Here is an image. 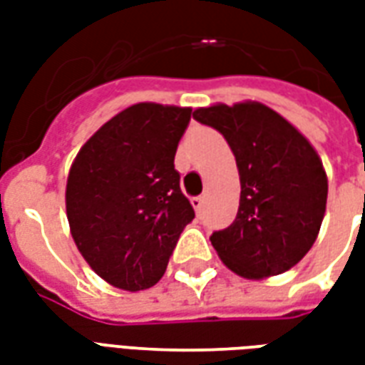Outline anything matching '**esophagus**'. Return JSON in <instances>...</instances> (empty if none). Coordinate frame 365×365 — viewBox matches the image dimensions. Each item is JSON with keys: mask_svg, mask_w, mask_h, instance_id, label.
I'll return each mask as SVG.
<instances>
[{"mask_svg": "<svg viewBox=\"0 0 365 365\" xmlns=\"http://www.w3.org/2000/svg\"><path fill=\"white\" fill-rule=\"evenodd\" d=\"M205 195H199V197H193L191 199V205L195 209V213L201 215L203 213V207H205Z\"/></svg>", "mask_w": 365, "mask_h": 365, "instance_id": "34e87169", "label": "esophagus"}]
</instances>
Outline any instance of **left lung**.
<instances>
[{
    "label": "left lung",
    "mask_w": 365,
    "mask_h": 365,
    "mask_svg": "<svg viewBox=\"0 0 365 365\" xmlns=\"http://www.w3.org/2000/svg\"><path fill=\"white\" fill-rule=\"evenodd\" d=\"M193 119L227 138L240 175L237 219L211 235L222 264L246 279L293 268L314 245L327 209L329 182L317 150L258 101L199 107Z\"/></svg>",
    "instance_id": "1"
}]
</instances>
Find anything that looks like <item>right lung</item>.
<instances>
[{
	"label": "right lung",
	"mask_w": 365,
	"mask_h": 365,
	"mask_svg": "<svg viewBox=\"0 0 365 365\" xmlns=\"http://www.w3.org/2000/svg\"><path fill=\"white\" fill-rule=\"evenodd\" d=\"M190 107L136 103L83 144L70 168L66 215L78 250L105 282L148 289L195 211L174 168Z\"/></svg>",
	"instance_id": "add662e5"
}]
</instances>
